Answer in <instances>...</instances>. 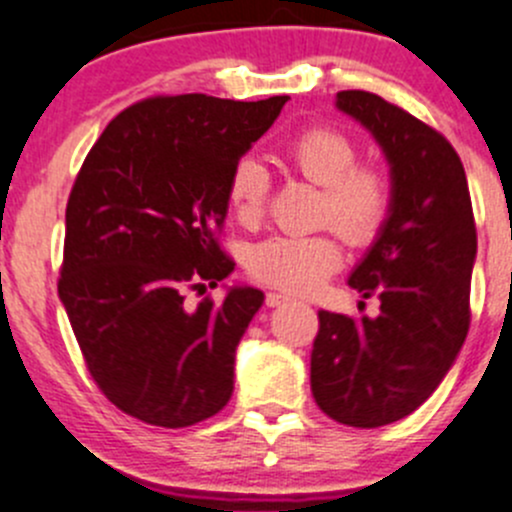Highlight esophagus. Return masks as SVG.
Returning a JSON list of instances; mask_svg holds the SVG:
<instances>
[{
  "label": "esophagus",
  "instance_id": "1",
  "mask_svg": "<svg viewBox=\"0 0 512 512\" xmlns=\"http://www.w3.org/2000/svg\"><path fill=\"white\" fill-rule=\"evenodd\" d=\"M285 302H289L287 294H282V292H267L265 294L267 307H280V304H285Z\"/></svg>",
  "mask_w": 512,
  "mask_h": 512
}]
</instances>
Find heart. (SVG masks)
<instances>
[{"mask_svg":"<svg viewBox=\"0 0 512 512\" xmlns=\"http://www.w3.org/2000/svg\"><path fill=\"white\" fill-rule=\"evenodd\" d=\"M287 165L317 185V223L332 225L349 245L364 247L379 237L391 215V180L374 163H356L359 148L344 131L309 126L282 148ZM270 173L255 158H240L227 178V203L242 225L265 215ZM342 265V245L332 232L270 237L250 252V275L285 292H312Z\"/></svg>","mask_w":512,"mask_h":512,"instance_id":"obj_1","label":"heart"}]
</instances>
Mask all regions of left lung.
Instances as JSON below:
<instances>
[{
    "instance_id": "left-lung-1",
    "label": "left lung",
    "mask_w": 512,
    "mask_h": 512,
    "mask_svg": "<svg viewBox=\"0 0 512 512\" xmlns=\"http://www.w3.org/2000/svg\"><path fill=\"white\" fill-rule=\"evenodd\" d=\"M337 106L384 148L394 200L349 277L381 299L379 317L319 312L312 394L334 421L376 428L416 411L466 342L476 218L466 170L443 133L369 91H339Z\"/></svg>"
}]
</instances>
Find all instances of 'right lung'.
Masks as SVG:
<instances>
[{"instance_id":"obj_1","label":"right lung","mask_w":512,"mask_h":512,"mask_svg":"<svg viewBox=\"0 0 512 512\" xmlns=\"http://www.w3.org/2000/svg\"><path fill=\"white\" fill-rule=\"evenodd\" d=\"M287 98H143L81 165L59 297L91 379L123 414L183 428L230 401L235 349L265 294L235 287L223 304L183 302L235 270L220 247L227 178Z\"/></svg>"}]
</instances>
